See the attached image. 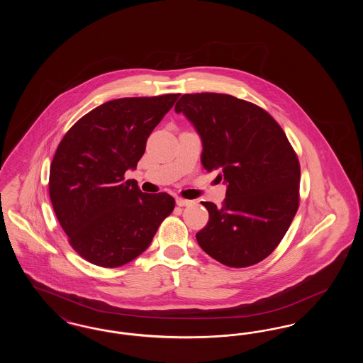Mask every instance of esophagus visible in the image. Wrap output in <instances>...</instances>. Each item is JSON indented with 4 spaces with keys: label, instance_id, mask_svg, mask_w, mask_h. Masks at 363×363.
<instances>
[{
    "label": "esophagus",
    "instance_id": "obj_1",
    "mask_svg": "<svg viewBox=\"0 0 363 363\" xmlns=\"http://www.w3.org/2000/svg\"><path fill=\"white\" fill-rule=\"evenodd\" d=\"M175 203H177V206H178V207H188V206H190V204H191V201H190V200H185V199H179V197H178V199L175 200Z\"/></svg>",
    "mask_w": 363,
    "mask_h": 363
}]
</instances>
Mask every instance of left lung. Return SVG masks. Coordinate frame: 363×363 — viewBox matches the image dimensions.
Segmentation results:
<instances>
[{
    "mask_svg": "<svg viewBox=\"0 0 363 363\" xmlns=\"http://www.w3.org/2000/svg\"><path fill=\"white\" fill-rule=\"evenodd\" d=\"M201 138V163L219 170L225 203L207 208L200 247L227 267L268 257L283 240L299 204L301 169L283 129L265 110L225 94H185L175 104Z\"/></svg>",
    "mask_w": 363,
    "mask_h": 363,
    "instance_id": "1",
    "label": "left lung"
}]
</instances>
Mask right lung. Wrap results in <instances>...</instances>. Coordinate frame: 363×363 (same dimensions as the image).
<instances>
[{"label": "right lung", "instance_id": "obj_1", "mask_svg": "<svg viewBox=\"0 0 363 363\" xmlns=\"http://www.w3.org/2000/svg\"><path fill=\"white\" fill-rule=\"evenodd\" d=\"M179 94L122 98L76 122L52 157L49 193L72 247L86 261L116 268L140 256L173 212L167 193H143L135 170L147 138Z\"/></svg>", "mask_w": 363, "mask_h": 363}]
</instances>
